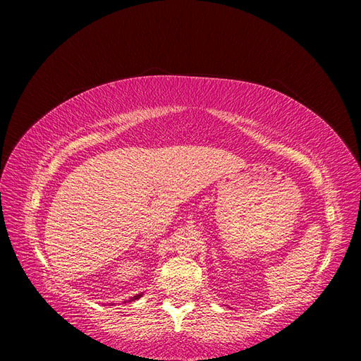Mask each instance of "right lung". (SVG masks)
<instances>
[{
  "label": "right lung",
  "mask_w": 361,
  "mask_h": 361,
  "mask_svg": "<svg viewBox=\"0 0 361 361\" xmlns=\"http://www.w3.org/2000/svg\"><path fill=\"white\" fill-rule=\"evenodd\" d=\"M141 297H143V292H141V293H137V295H134V297H130L129 300H126V301H123V302H133V301H137V300H140Z\"/></svg>",
  "instance_id": "obj_1"
}]
</instances>
